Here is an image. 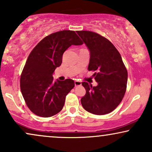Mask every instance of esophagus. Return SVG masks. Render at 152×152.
Returning <instances> with one entry per match:
<instances>
[{
	"label": "esophagus",
	"mask_w": 152,
	"mask_h": 152,
	"mask_svg": "<svg viewBox=\"0 0 152 152\" xmlns=\"http://www.w3.org/2000/svg\"><path fill=\"white\" fill-rule=\"evenodd\" d=\"M74 83H75V86H79L81 85V82L78 81H75Z\"/></svg>",
	"instance_id": "obj_1"
}]
</instances>
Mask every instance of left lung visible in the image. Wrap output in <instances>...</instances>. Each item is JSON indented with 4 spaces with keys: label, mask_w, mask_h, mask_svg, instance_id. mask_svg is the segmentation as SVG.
I'll list each match as a JSON object with an SVG mask.
<instances>
[{
    "label": "left lung",
    "mask_w": 152,
    "mask_h": 152,
    "mask_svg": "<svg viewBox=\"0 0 152 152\" xmlns=\"http://www.w3.org/2000/svg\"><path fill=\"white\" fill-rule=\"evenodd\" d=\"M90 51L88 71L94 74L98 86L82 82L86 95L81 105L94 115H105L114 110L122 101L127 88V71L121 55L108 39L91 31H78Z\"/></svg>",
    "instance_id": "8db88e82"
}]
</instances>
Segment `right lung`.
<instances>
[{"label":"right lung","mask_w":152,"mask_h":152,"mask_svg":"<svg viewBox=\"0 0 152 152\" xmlns=\"http://www.w3.org/2000/svg\"><path fill=\"white\" fill-rule=\"evenodd\" d=\"M83 45L74 31L63 30L45 37L32 49L20 76V90L27 107L37 115L49 118L63 108L74 80L54 82L52 74L61 64L64 52Z\"/></svg>","instance_id":"obj_1"}]
</instances>
